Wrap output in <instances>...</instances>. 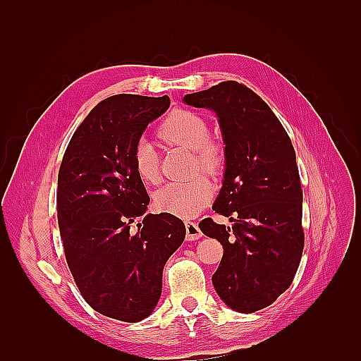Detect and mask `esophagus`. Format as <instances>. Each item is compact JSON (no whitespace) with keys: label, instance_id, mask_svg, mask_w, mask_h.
<instances>
[{"label":"esophagus","instance_id":"esophagus-1","mask_svg":"<svg viewBox=\"0 0 361 361\" xmlns=\"http://www.w3.org/2000/svg\"><path fill=\"white\" fill-rule=\"evenodd\" d=\"M185 227H187V239H188V241H195V239L202 238V231H200L199 224L195 221L187 220V221H185Z\"/></svg>","mask_w":361,"mask_h":361}]
</instances>
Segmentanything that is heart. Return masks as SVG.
Instances as JSON below:
<instances>
[{
	"instance_id": "1",
	"label": "heart",
	"mask_w": 361,
	"mask_h": 361,
	"mask_svg": "<svg viewBox=\"0 0 361 361\" xmlns=\"http://www.w3.org/2000/svg\"><path fill=\"white\" fill-rule=\"evenodd\" d=\"M209 123L195 111L178 110L171 111L158 128L159 138L170 146L191 150L194 157V169L218 176L226 167V149L220 141L209 137ZM137 176L149 185L161 180L159 159L157 152L146 141L135 147L133 157ZM212 185L203 176L180 183H170L155 192V206L159 211L178 216H194L212 199Z\"/></svg>"
}]
</instances>
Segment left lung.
<instances>
[{"instance_id":"8db88e82","label":"left lung","mask_w":361,"mask_h":361,"mask_svg":"<svg viewBox=\"0 0 361 361\" xmlns=\"http://www.w3.org/2000/svg\"><path fill=\"white\" fill-rule=\"evenodd\" d=\"M183 101L214 110L226 143L224 182L212 209L233 226L212 218L199 224L224 250L214 288L236 312L265 309L292 285L304 248L302 190L292 141L268 104L238 81H223Z\"/></svg>"}]
</instances>
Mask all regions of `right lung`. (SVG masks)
Returning <instances> with one entry per match:
<instances>
[{"mask_svg":"<svg viewBox=\"0 0 361 361\" xmlns=\"http://www.w3.org/2000/svg\"><path fill=\"white\" fill-rule=\"evenodd\" d=\"M170 97L116 94L76 128L59 171L57 215L64 255L82 298L96 312L138 322L161 297L162 269L185 239V224L162 212L145 214L149 195L133 157L146 126Z\"/></svg>","mask_w":361,"mask_h":361,"instance_id":"right-lung-1","label":"right lung"}]
</instances>
